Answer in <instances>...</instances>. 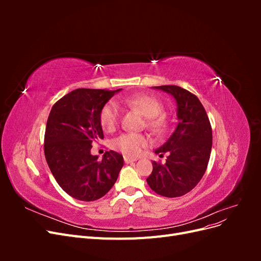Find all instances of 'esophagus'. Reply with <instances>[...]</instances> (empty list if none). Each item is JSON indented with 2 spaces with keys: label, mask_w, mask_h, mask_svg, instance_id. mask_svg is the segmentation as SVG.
I'll return each mask as SVG.
<instances>
[{
  "label": "esophagus",
  "mask_w": 261,
  "mask_h": 261,
  "mask_svg": "<svg viewBox=\"0 0 261 261\" xmlns=\"http://www.w3.org/2000/svg\"><path fill=\"white\" fill-rule=\"evenodd\" d=\"M135 161H137L136 158H130V156H128V155H125V156H124V162H125L126 164L133 163V162H135Z\"/></svg>",
  "instance_id": "1"
}]
</instances>
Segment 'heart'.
Returning a JSON list of instances; mask_svg holds the SVG:
<instances>
[{
    "label": "heart",
    "mask_w": 261,
    "mask_h": 261,
    "mask_svg": "<svg viewBox=\"0 0 261 261\" xmlns=\"http://www.w3.org/2000/svg\"><path fill=\"white\" fill-rule=\"evenodd\" d=\"M123 103L136 109L147 117V126L153 133L161 134L167 128V121L160 114L163 112V103L160 99L149 94H135L123 100ZM120 121V108L114 101H110L100 112V123L103 129L112 132ZM147 138L136 133L122 134L112 141V147L126 155H138L147 146Z\"/></svg>",
    "instance_id": "obj_1"
}]
</instances>
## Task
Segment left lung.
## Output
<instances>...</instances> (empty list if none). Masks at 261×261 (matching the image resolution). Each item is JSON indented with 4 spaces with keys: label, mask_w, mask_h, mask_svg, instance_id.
Instances as JSON below:
<instances>
[{
    "label": "left lung",
    "mask_w": 261,
    "mask_h": 261,
    "mask_svg": "<svg viewBox=\"0 0 261 261\" xmlns=\"http://www.w3.org/2000/svg\"><path fill=\"white\" fill-rule=\"evenodd\" d=\"M176 101L177 125L170 138L154 153H168L164 164L152 162L147 183L164 197H179L199 183L208 167L212 147V129L206 110L195 94L174 85L152 87Z\"/></svg>",
    "instance_id": "obj_1"
}]
</instances>
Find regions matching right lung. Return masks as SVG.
<instances>
[{
    "mask_svg": "<svg viewBox=\"0 0 261 261\" xmlns=\"http://www.w3.org/2000/svg\"><path fill=\"white\" fill-rule=\"evenodd\" d=\"M117 90L80 88L55 103L46 122L44 155L54 178L73 198L93 201L117 179L124 159L107 151L102 160L91 154L92 144L103 139L100 112Z\"/></svg>",
    "mask_w": 261,
    "mask_h": 261,
    "instance_id": "1",
    "label": "right lung"
}]
</instances>
